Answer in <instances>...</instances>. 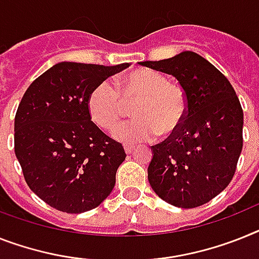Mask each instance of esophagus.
<instances>
[{
  "instance_id": "esophagus-1",
  "label": "esophagus",
  "mask_w": 259,
  "mask_h": 259,
  "mask_svg": "<svg viewBox=\"0 0 259 259\" xmlns=\"http://www.w3.org/2000/svg\"><path fill=\"white\" fill-rule=\"evenodd\" d=\"M123 149H125L126 154H132L133 153L134 146H132V145H125V146H123Z\"/></svg>"
}]
</instances>
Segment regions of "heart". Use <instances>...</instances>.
Here are the masks:
<instances>
[{"mask_svg":"<svg viewBox=\"0 0 259 259\" xmlns=\"http://www.w3.org/2000/svg\"><path fill=\"white\" fill-rule=\"evenodd\" d=\"M133 105V116L113 127L112 137L122 143L154 140L158 134L170 136L183 125L188 110L186 92L158 71L138 68L119 82V89L104 80L88 97L89 116L96 125L110 129L122 116L125 103Z\"/></svg>","mask_w":259,"mask_h":259,"instance_id":"obj_1","label":"heart"}]
</instances>
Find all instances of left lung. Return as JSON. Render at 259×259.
I'll return each instance as SVG.
<instances>
[{"mask_svg":"<svg viewBox=\"0 0 259 259\" xmlns=\"http://www.w3.org/2000/svg\"><path fill=\"white\" fill-rule=\"evenodd\" d=\"M138 64L172 75L188 100L183 125L151 147L150 186L171 205L200 207L223 192L236 171L244 126L240 100L229 80L196 52Z\"/></svg>","mask_w":259,"mask_h":259,"instance_id":"1","label":"left lung"}]
</instances>
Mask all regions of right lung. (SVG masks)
<instances>
[{"instance_id":"obj_1","label":"right lung","mask_w":259,"mask_h":259,"mask_svg":"<svg viewBox=\"0 0 259 259\" xmlns=\"http://www.w3.org/2000/svg\"><path fill=\"white\" fill-rule=\"evenodd\" d=\"M129 66L56 63L23 95L14 121L15 156L30 190L52 208L82 213L114 188L125 150L91 121L88 97Z\"/></svg>"}]
</instances>
